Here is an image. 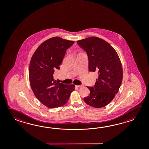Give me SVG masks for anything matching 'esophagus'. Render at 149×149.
I'll use <instances>...</instances> for the list:
<instances>
[{
	"instance_id": "esophagus-1",
	"label": "esophagus",
	"mask_w": 149,
	"mask_h": 149,
	"mask_svg": "<svg viewBox=\"0 0 149 149\" xmlns=\"http://www.w3.org/2000/svg\"><path fill=\"white\" fill-rule=\"evenodd\" d=\"M76 87H82L83 86V85H76Z\"/></svg>"
}]
</instances>
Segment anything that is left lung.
<instances>
[{
  "mask_svg": "<svg viewBox=\"0 0 149 149\" xmlns=\"http://www.w3.org/2000/svg\"><path fill=\"white\" fill-rule=\"evenodd\" d=\"M88 59L90 72L98 73L94 87H87L90 94L84 100L95 108L105 107L118 93L123 79L121 61L115 49L104 39L90 37L77 41Z\"/></svg>",
  "mask_w": 149,
  "mask_h": 149,
  "instance_id": "1",
  "label": "left lung"
}]
</instances>
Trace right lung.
Segmentation results:
<instances>
[{
  "mask_svg": "<svg viewBox=\"0 0 149 149\" xmlns=\"http://www.w3.org/2000/svg\"><path fill=\"white\" fill-rule=\"evenodd\" d=\"M74 41L54 37L39 45L32 56L29 68V79L36 98L48 108L59 107L68 103L75 90L74 84L59 83L53 78L59 69L66 50Z\"/></svg>",
  "mask_w": 149,
  "mask_h": 149,
  "instance_id": "add662e5",
  "label": "right lung"
}]
</instances>
